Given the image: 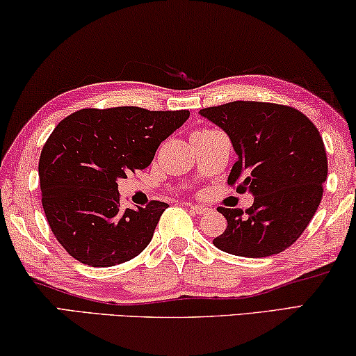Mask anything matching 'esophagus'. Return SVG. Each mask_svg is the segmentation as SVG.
<instances>
[{"label": "esophagus", "instance_id": "esophagus-1", "mask_svg": "<svg viewBox=\"0 0 356 356\" xmlns=\"http://www.w3.org/2000/svg\"><path fill=\"white\" fill-rule=\"evenodd\" d=\"M190 209L198 216H204V213L209 212V209L206 206H200V204H190Z\"/></svg>", "mask_w": 356, "mask_h": 356}]
</instances>
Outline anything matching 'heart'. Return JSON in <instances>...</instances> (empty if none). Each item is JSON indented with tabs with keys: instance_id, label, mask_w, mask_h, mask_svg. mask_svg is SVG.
Masks as SVG:
<instances>
[{
	"instance_id": "heart-1",
	"label": "heart",
	"mask_w": 356,
	"mask_h": 356,
	"mask_svg": "<svg viewBox=\"0 0 356 356\" xmlns=\"http://www.w3.org/2000/svg\"><path fill=\"white\" fill-rule=\"evenodd\" d=\"M200 133H213V131H211V129H202V131H200Z\"/></svg>"
}]
</instances>
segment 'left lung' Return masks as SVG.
I'll return each instance as SVG.
<instances>
[{
  "label": "left lung",
  "instance_id": "left-lung-1",
  "mask_svg": "<svg viewBox=\"0 0 356 356\" xmlns=\"http://www.w3.org/2000/svg\"><path fill=\"white\" fill-rule=\"evenodd\" d=\"M200 114L222 128L238 161L228 184L249 191L252 207H218L228 227L213 239L231 255L263 258L284 252L307 228L323 195L328 176L325 144L302 112L259 101L201 109Z\"/></svg>",
  "mask_w": 356,
  "mask_h": 356
}]
</instances>
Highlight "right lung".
I'll return each instance as SVG.
<instances>
[{
	"label": "right lung",
	"mask_w": 356,
	"mask_h": 356,
	"mask_svg": "<svg viewBox=\"0 0 356 356\" xmlns=\"http://www.w3.org/2000/svg\"><path fill=\"white\" fill-rule=\"evenodd\" d=\"M188 111L134 106L82 109L61 120L39 158L42 207L54 236L77 261L109 268L149 245L166 202L120 209L118 179L145 169Z\"/></svg>",
	"instance_id": "1"
}]
</instances>
